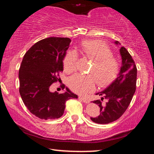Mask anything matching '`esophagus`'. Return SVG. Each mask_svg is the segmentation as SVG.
Returning <instances> with one entry per match:
<instances>
[{
    "instance_id": "esophagus-1",
    "label": "esophagus",
    "mask_w": 154,
    "mask_h": 154,
    "mask_svg": "<svg viewBox=\"0 0 154 154\" xmlns=\"http://www.w3.org/2000/svg\"><path fill=\"white\" fill-rule=\"evenodd\" d=\"M79 100H82V101H83V102L85 103H90V100H88V99L82 97V96H79Z\"/></svg>"
}]
</instances>
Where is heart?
<instances>
[{
    "label": "heart",
    "instance_id": "b5f03b06",
    "mask_svg": "<svg viewBox=\"0 0 154 154\" xmlns=\"http://www.w3.org/2000/svg\"><path fill=\"white\" fill-rule=\"evenodd\" d=\"M80 50L85 58L92 60L93 64L89 71L90 75L75 74L69 78L68 85L71 90L85 94L94 90L96 81L98 85L104 87L115 79L118 72L119 64L106 44L100 41L85 40L81 43ZM77 60L76 51H68L63 60L64 71H75Z\"/></svg>",
    "mask_w": 154,
    "mask_h": 154
}]
</instances>
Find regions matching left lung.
I'll list each match as a JSON object with an SVG mask.
<instances>
[{
  "mask_svg": "<svg viewBox=\"0 0 154 154\" xmlns=\"http://www.w3.org/2000/svg\"><path fill=\"white\" fill-rule=\"evenodd\" d=\"M115 43L120 45L118 41ZM122 56V66L118 77L105 90L96 94L102 96L101 100L93 101L100 107V114L90 118L97 124H106L117 120L128 107L136 90L137 69L134 60L124 47L119 49ZM106 99L107 102L102 101Z\"/></svg>",
  "mask_w": 154,
  "mask_h": 154,
  "instance_id": "left-lung-1",
  "label": "left lung"
}]
</instances>
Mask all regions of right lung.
<instances>
[{
    "label": "right lung",
    "instance_id": "add662e5",
    "mask_svg": "<svg viewBox=\"0 0 154 154\" xmlns=\"http://www.w3.org/2000/svg\"><path fill=\"white\" fill-rule=\"evenodd\" d=\"M71 42L69 38H44L31 47L23 58L19 70L20 94L28 110L38 118H60L66 101L77 98L67 88L63 94L49 91L52 83L60 79L59 73L63 71V59Z\"/></svg>",
    "mask_w": 154,
    "mask_h": 154
}]
</instances>
